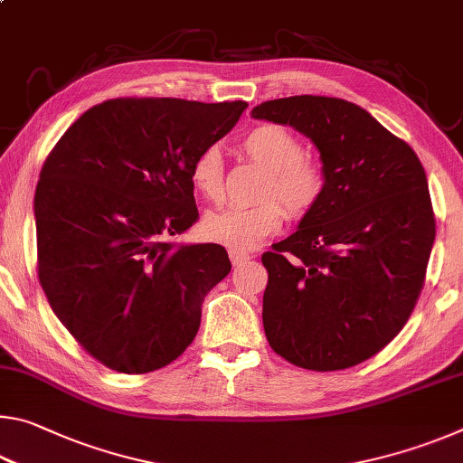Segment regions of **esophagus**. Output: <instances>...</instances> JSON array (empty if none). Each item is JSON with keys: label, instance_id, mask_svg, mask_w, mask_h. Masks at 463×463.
Masks as SVG:
<instances>
[{"label": "esophagus", "instance_id": "obj_1", "mask_svg": "<svg viewBox=\"0 0 463 463\" xmlns=\"http://www.w3.org/2000/svg\"><path fill=\"white\" fill-rule=\"evenodd\" d=\"M229 257H231V263L232 265H241V263H245L247 260H250V253H247V250H242V249H229Z\"/></svg>", "mask_w": 463, "mask_h": 463}]
</instances>
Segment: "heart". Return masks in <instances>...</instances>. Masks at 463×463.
Returning a JSON list of instances; mask_svg holds the SVG:
<instances>
[{
	"label": "heart",
	"mask_w": 463,
	"mask_h": 463,
	"mask_svg": "<svg viewBox=\"0 0 463 463\" xmlns=\"http://www.w3.org/2000/svg\"><path fill=\"white\" fill-rule=\"evenodd\" d=\"M242 151L269 169L261 198L255 206H226L203 216V237L232 249H250L261 239L278 232L289 216H304L325 194V171L320 163L304 155L302 140L279 124H261L242 138ZM192 184L203 198L221 200L224 194V159L216 145L206 146L192 165ZM279 199L284 207L277 202Z\"/></svg>",
	"instance_id": "obj_1"
}]
</instances>
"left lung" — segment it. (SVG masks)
<instances>
[{
	"label": "left lung",
	"mask_w": 463,
	"mask_h": 463,
	"mask_svg": "<svg viewBox=\"0 0 463 463\" xmlns=\"http://www.w3.org/2000/svg\"><path fill=\"white\" fill-rule=\"evenodd\" d=\"M317 145L325 194L263 253V328L304 370L335 372L382 351L417 304L435 214L417 153L351 101L292 96L250 109Z\"/></svg>",
	"instance_id": "8db88e82"
}]
</instances>
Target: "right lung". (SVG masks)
I'll return each mask as SVG.
<instances>
[{
	"instance_id": "1",
	"label": "right lung",
	"mask_w": 463,
	"mask_h": 463,
	"mask_svg": "<svg viewBox=\"0 0 463 463\" xmlns=\"http://www.w3.org/2000/svg\"><path fill=\"white\" fill-rule=\"evenodd\" d=\"M247 101L118 98L90 108L46 156L34 195L38 279L54 315L109 370L184 354L202 302L231 271L224 247L175 245L198 221L192 165Z\"/></svg>"
}]
</instances>
